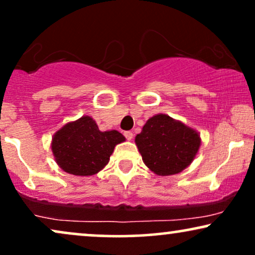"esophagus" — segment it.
Wrapping results in <instances>:
<instances>
[{
	"instance_id": "obj_1",
	"label": "esophagus",
	"mask_w": 255,
	"mask_h": 255,
	"mask_svg": "<svg viewBox=\"0 0 255 255\" xmlns=\"http://www.w3.org/2000/svg\"><path fill=\"white\" fill-rule=\"evenodd\" d=\"M125 136H126V138H127L128 141H130L131 138H133V133H131V131H125Z\"/></svg>"
}]
</instances>
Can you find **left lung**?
<instances>
[{
    "mask_svg": "<svg viewBox=\"0 0 255 255\" xmlns=\"http://www.w3.org/2000/svg\"><path fill=\"white\" fill-rule=\"evenodd\" d=\"M135 143L151 172L161 176L174 175L187 168L201 146L198 131L169 115L148 119Z\"/></svg>",
    "mask_w": 255,
    "mask_h": 255,
    "instance_id": "left-lung-1",
    "label": "left lung"
}]
</instances>
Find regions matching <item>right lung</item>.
Here are the masks:
<instances>
[{
  "mask_svg": "<svg viewBox=\"0 0 255 255\" xmlns=\"http://www.w3.org/2000/svg\"><path fill=\"white\" fill-rule=\"evenodd\" d=\"M126 137L118 130L101 131L90 117L68 122L54 134L51 151L66 173L90 176L104 169L117 144Z\"/></svg>",
  "mask_w": 255,
  "mask_h": 255,
  "instance_id": "1",
  "label": "right lung"
}]
</instances>
